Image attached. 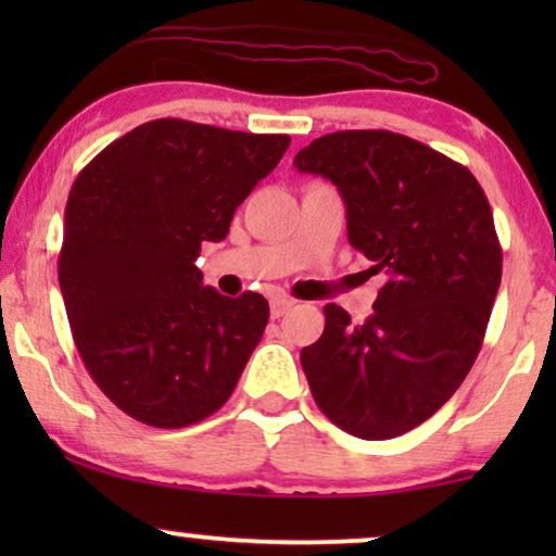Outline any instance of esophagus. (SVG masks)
<instances>
[{
	"instance_id": "34e87169",
	"label": "esophagus",
	"mask_w": 556,
	"mask_h": 556,
	"mask_svg": "<svg viewBox=\"0 0 556 556\" xmlns=\"http://www.w3.org/2000/svg\"><path fill=\"white\" fill-rule=\"evenodd\" d=\"M291 308H293V301L283 299V295H278V299L270 301V316L273 318H280L283 314H288Z\"/></svg>"
}]
</instances>
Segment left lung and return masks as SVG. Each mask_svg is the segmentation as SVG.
I'll list each match as a JSON object with an SVG mask.
<instances>
[{"instance_id": "1", "label": "left lung", "mask_w": 556, "mask_h": 556, "mask_svg": "<svg viewBox=\"0 0 556 556\" xmlns=\"http://www.w3.org/2000/svg\"><path fill=\"white\" fill-rule=\"evenodd\" d=\"M346 204L354 250L382 273L364 324L337 303L301 352L316 405L362 440H390L435 415L473 367L501 286L491 204L466 166L392 131H337L293 159Z\"/></svg>"}]
</instances>
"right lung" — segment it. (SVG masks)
I'll return each instance as SVG.
<instances>
[{
	"label": "right lung",
	"mask_w": 556,
	"mask_h": 556,
	"mask_svg": "<svg viewBox=\"0 0 556 556\" xmlns=\"http://www.w3.org/2000/svg\"><path fill=\"white\" fill-rule=\"evenodd\" d=\"M288 143L159 118L73 181L58 261L67 321L93 382L134 420L187 428L230 400L270 308L261 293L204 286L194 263Z\"/></svg>",
	"instance_id": "obj_1"
}]
</instances>
